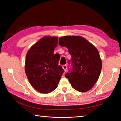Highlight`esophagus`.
<instances>
[{"label": "esophagus", "instance_id": "34e87169", "mask_svg": "<svg viewBox=\"0 0 121 121\" xmlns=\"http://www.w3.org/2000/svg\"><path fill=\"white\" fill-rule=\"evenodd\" d=\"M63 69H64V70L65 71L67 70V65H64L63 66Z\"/></svg>", "mask_w": 121, "mask_h": 121}]
</instances>
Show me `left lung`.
<instances>
[{
	"label": "left lung",
	"mask_w": 121,
	"mask_h": 121,
	"mask_svg": "<svg viewBox=\"0 0 121 121\" xmlns=\"http://www.w3.org/2000/svg\"><path fill=\"white\" fill-rule=\"evenodd\" d=\"M58 44L66 47L72 56V71L65 77L72 87L81 92L90 90L98 80L102 69L96 47L85 38L76 36H63L59 39Z\"/></svg>",
	"instance_id": "1"
}]
</instances>
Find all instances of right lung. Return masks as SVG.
<instances>
[{"instance_id":"right-lung-1","label":"right lung","mask_w":121,"mask_h":121,"mask_svg":"<svg viewBox=\"0 0 121 121\" xmlns=\"http://www.w3.org/2000/svg\"><path fill=\"white\" fill-rule=\"evenodd\" d=\"M58 37L44 36L32 45L26 56L25 69L32 87L41 93L56 89L64 72L58 65L60 57L54 54Z\"/></svg>"}]
</instances>
